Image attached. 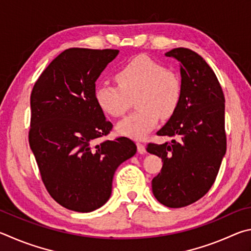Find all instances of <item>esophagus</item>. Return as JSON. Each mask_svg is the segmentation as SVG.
<instances>
[{
    "label": "esophagus",
    "mask_w": 251,
    "mask_h": 251,
    "mask_svg": "<svg viewBox=\"0 0 251 251\" xmlns=\"http://www.w3.org/2000/svg\"><path fill=\"white\" fill-rule=\"evenodd\" d=\"M137 147H138V152L140 154H144V153H146V147H144L143 143L137 142Z\"/></svg>",
    "instance_id": "obj_1"
}]
</instances>
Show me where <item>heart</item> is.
I'll list each match as a JSON object with an SVG mask.
<instances>
[{
	"instance_id": "heart-1",
	"label": "heart",
	"mask_w": 251,
	"mask_h": 251,
	"mask_svg": "<svg viewBox=\"0 0 251 251\" xmlns=\"http://www.w3.org/2000/svg\"><path fill=\"white\" fill-rule=\"evenodd\" d=\"M119 86L100 83L96 87L95 99L98 107L111 117H121L135 98L139 110L123 119L117 126L121 135L143 139L161 118H169L176 110L182 96V83L176 75L146 55L128 61L118 70Z\"/></svg>"
}]
</instances>
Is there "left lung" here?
Returning <instances> with one entry per match:
<instances>
[{
	"mask_svg": "<svg viewBox=\"0 0 251 251\" xmlns=\"http://www.w3.org/2000/svg\"><path fill=\"white\" fill-rule=\"evenodd\" d=\"M179 63L182 96L169 121L157 131L170 143L148 144L163 161L152 179L155 199L168 207H184L203 197L216 179L226 153L225 97L203 57L187 48L165 52Z\"/></svg>",
	"mask_w": 251,
	"mask_h": 251,
	"instance_id": "1",
	"label": "left lung"
}]
</instances>
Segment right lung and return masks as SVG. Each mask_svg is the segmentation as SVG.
Segmentation results:
<instances>
[{
  "instance_id": "obj_1",
  "label": "right lung",
  "mask_w": 251,
  "mask_h": 251,
  "mask_svg": "<svg viewBox=\"0 0 251 251\" xmlns=\"http://www.w3.org/2000/svg\"><path fill=\"white\" fill-rule=\"evenodd\" d=\"M117 50L69 48L48 65L30 95L29 147L48 193L89 213L107 203L118 166L137 153L128 138L96 140L112 129L95 99L96 81Z\"/></svg>"
}]
</instances>
